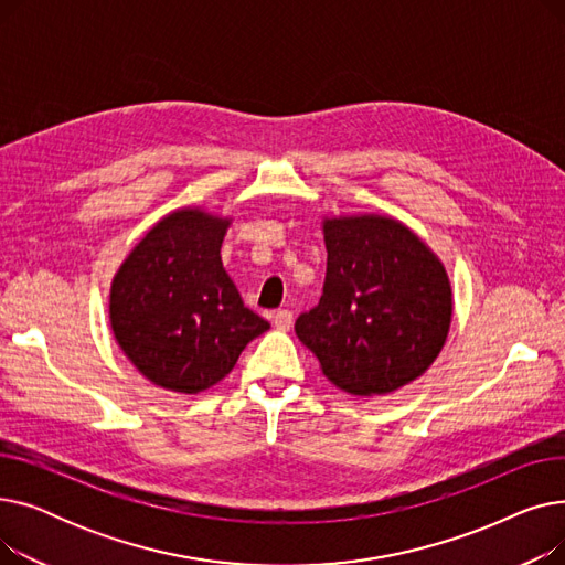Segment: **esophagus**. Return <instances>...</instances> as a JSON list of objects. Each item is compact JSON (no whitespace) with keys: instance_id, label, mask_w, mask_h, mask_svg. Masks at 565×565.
<instances>
[{"instance_id":"obj_1","label":"esophagus","mask_w":565,"mask_h":565,"mask_svg":"<svg viewBox=\"0 0 565 565\" xmlns=\"http://www.w3.org/2000/svg\"><path fill=\"white\" fill-rule=\"evenodd\" d=\"M273 324L279 330V332H288L290 324H292V313L288 309H281V311H275L273 313Z\"/></svg>"}]
</instances>
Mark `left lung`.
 I'll use <instances>...</instances> for the list:
<instances>
[{
  "label": "left lung",
  "mask_w": 565,
  "mask_h": 565,
  "mask_svg": "<svg viewBox=\"0 0 565 565\" xmlns=\"http://www.w3.org/2000/svg\"><path fill=\"white\" fill-rule=\"evenodd\" d=\"M328 247L320 302L295 334L322 373L354 396H382L417 380L449 334L454 292L417 233L382 215L322 222Z\"/></svg>",
  "instance_id": "obj_1"
}]
</instances>
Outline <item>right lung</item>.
<instances>
[{
  "label": "right lung",
  "mask_w": 565,
  "mask_h": 565,
  "mask_svg": "<svg viewBox=\"0 0 565 565\" xmlns=\"http://www.w3.org/2000/svg\"><path fill=\"white\" fill-rule=\"evenodd\" d=\"M231 220L183 207L160 220L111 281L114 337L137 371L178 394H199L231 373L270 322L245 307L222 265Z\"/></svg>",
  "instance_id": "add662e5"
}]
</instances>
